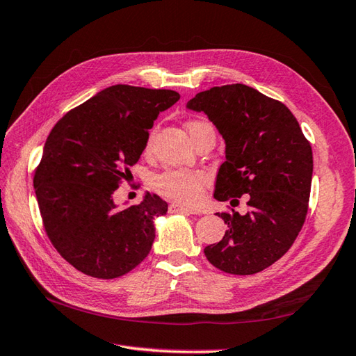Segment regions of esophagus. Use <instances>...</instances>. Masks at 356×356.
<instances>
[{"mask_svg": "<svg viewBox=\"0 0 356 356\" xmlns=\"http://www.w3.org/2000/svg\"><path fill=\"white\" fill-rule=\"evenodd\" d=\"M170 212H171V213H176V212H184V213H197V211H194V209H189V208H186V206H181V204H177V203H171V204H170Z\"/></svg>", "mask_w": 356, "mask_h": 356, "instance_id": "esophagus-1", "label": "esophagus"}]
</instances>
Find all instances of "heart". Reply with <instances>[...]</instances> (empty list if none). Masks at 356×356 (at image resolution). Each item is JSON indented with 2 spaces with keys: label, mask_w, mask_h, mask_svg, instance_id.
<instances>
[{
  "label": "heart",
  "mask_w": 356,
  "mask_h": 356,
  "mask_svg": "<svg viewBox=\"0 0 356 356\" xmlns=\"http://www.w3.org/2000/svg\"><path fill=\"white\" fill-rule=\"evenodd\" d=\"M212 127L204 121H191L188 124L189 135H195L198 130ZM153 135L148 136L147 148L152 145ZM208 184V177L203 172L188 170H165L153 179V188L161 195L184 204H194L203 194V189Z\"/></svg>",
  "instance_id": "obj_1"
}]
</instances>
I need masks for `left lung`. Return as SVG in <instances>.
Wrapping results in <instances>:
<instances>
[{
  "label": "left lung",
  "instance_id": "left-lung-1",
  "mask_svg": "<svg viewBox=\"0 0 356 356\" xmlns=\"http://www.w3.org/2000/svg\"><path fill=\"white\" fill-rule=\"evenodd\" d=\"M186 107L208 115L226 144L213 197L247 195L244 216L221 212L227 230L204 254L230 275H254L288 252L307 218L312 150L288 107L241 83L198 92Z\"/></svg>",
  "mask_w": 356,
  "mask_h": 356
}]
</instances>
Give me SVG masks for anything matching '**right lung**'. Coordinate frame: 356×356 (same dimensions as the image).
<instances>
[{"instance_id": "1", "label": "right lung", "mask_w": 356, "mask_h": 356, "mask_svg": "<svg viewBox=\"0 0 356 356\" xmlns=\"http://www.w3.org/2000/svg\"><path fill=\"white\" fill-rule=\"evenodd\" d=\"M180 95L170 89L109 86L57 121L35 171V193L49 241L88 276L115 279L150 253L154 218L167 202L147 193L118 208L113 193L147 147L159 112Z\"/></svg>"}]
</instances>
